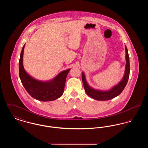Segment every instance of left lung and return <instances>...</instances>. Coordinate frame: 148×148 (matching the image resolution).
Wrapping results in <instances>:
<instances>
[{
  "instance_id": "obj_1",
  "label": "left lung",
  "mask_w": 148,
  "mask_h": 148,
  "mask_svg": "<svg viewBox=\"0 0 148 148\" xmlns=\"http://www.w3.org/2000/svg\"><path fill=\"white\" fill-rule=\"evenodd\" d=\"M125 47V59H126V65L125 70L124 77L121 80L118 84L114 85L112 88L108 90H102L95 89L91 87L88 84L84 72H82V81L84 85L85 91L86 93L92 98L95 100L103 101L108 100L114 98L118 96L121 92L123 91L125 86L127 85L130 74V63H129V56L128 54V50L127 49L126 45Z\"/></svg>"
}]
</instances>
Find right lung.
<instances>
[{"instance_id":"obj_1","label":"right lung","mask_w":148,"mask_h":148,"mask_svg":"<svg viewBox=\"0 0 148 148\" xmlns=\"http://www.w3.org/2000/svg\"><path fill=\"white\" fill-rule=\"evenodd\" d=\"M25 44L22 48L19 63V77L21 83L29 94L39 101L55 100L63 94L65 83L71 69L62 71L56 77L48 81H41L32 77L25 71L23 66V53Z\"/></svg>"}]
</instances>
